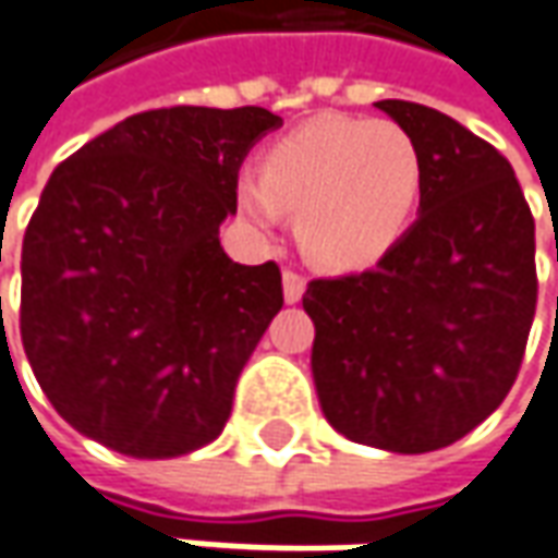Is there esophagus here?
<instances>
[{
	"label": "esophagus",
	"instance_id": "esophagus-1",
	"mask_svg": "<svg viewBox=\"0 0 558 558\" xmlns=\"http://www.w3.org/2000/svg\"><path fill=\"white\" fill-rule=\"evenodd\" d=\"M302 293H305V278H302L299 271H293V268H287V271H283V299H287L290 305H295V302L302 299Z\"/></svg>",
	"mask_w": 558,
	"mask_h": 558
}]
</instances>
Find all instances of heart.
Returning <instances> with one entry per match:
<instances>
[{"label":"heart","mask_w":558,"mask_h":558,"mask_svg":"<svg viewBox=\"0 0 558 558\" xmlns=\"http://www.w3.org/2000/svg\"><path fill=\"white\" fill-rule=\"evenodd\" d=\"M422 189V149L400 124L324 116L275 140L259 173L238 177L234 198L259 229L293 210L314 263L366 268L403 238Z\"/></svg>","instance_id":"heart-1"}]
</instances>
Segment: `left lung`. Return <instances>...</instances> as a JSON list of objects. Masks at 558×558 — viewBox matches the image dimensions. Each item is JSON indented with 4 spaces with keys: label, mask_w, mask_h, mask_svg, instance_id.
I'll return each mask as SVG.
<instances>
[{
    "label": "left lung",
    "mask_w": 558,
    "mask_h": 558,
    "mask_svg": "<svg viewBox=\"0 0 558 558\" xmlns=\"http://www.w3.org/2000/svg\"><path fill=\"white\" fill-rule=\"evenodd\" d=\"M424 158L418 219L375 268L311 280V373L342 437L422 454L501 407L537 305L534 219L510 161L422 104L378 100Z\"/></svg>",
    "instance_id": "8db88e82"
}]
</instances>
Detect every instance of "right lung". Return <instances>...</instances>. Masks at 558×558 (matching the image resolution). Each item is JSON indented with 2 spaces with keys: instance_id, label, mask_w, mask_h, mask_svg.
<instances>
[{
  "instance_id": "obj_1",
  "label": "right lung",
  "mask_w": 558,
  "mask_h": 558,
  "mask_svg": "<svg viewBox=\"0 0 558 558\" xmlns=\"http://www.w3.org/2000/svg\"><path fill=\"white\" fill-rule=\"evenodd\" d=\"M263 106H170L119 121L57 165L21 253V339L78 434L131 458L214 442L283 305L275 263L219 244Z\"/></svg>"
}]
</instances>
